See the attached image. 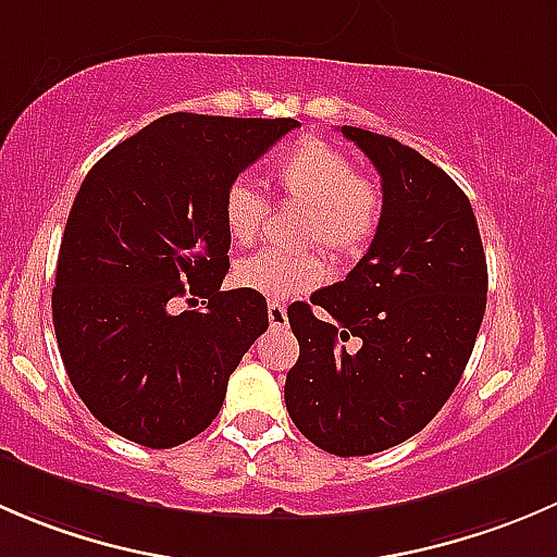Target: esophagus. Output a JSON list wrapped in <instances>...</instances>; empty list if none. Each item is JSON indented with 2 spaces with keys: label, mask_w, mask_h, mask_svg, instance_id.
Segmentation results:
<instances>
[{
  "label": "esophagus",
  "mask_w": 557,
  "mask_h": 557,
  "mask_svg": "<svg viewBox=\"0 0 557 557\" xmlns=\"http://www.w3.org/2000/svg\"><path fill=\"white\" fill-rule=\"evenodd\" d=\"M267 312H269V323L277 325V329H280V325L288 323V307L280 305V301H269Z\"/></svg>",
  "instance_id": "esophagus-1"
}]
</instances>
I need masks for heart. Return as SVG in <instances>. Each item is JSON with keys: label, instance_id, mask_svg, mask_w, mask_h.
Returning a JSON list of instances; mask_svg holds the SVG:
<instances>
[{"label": "heart", "instance_id": "obj_1", "mask_svg": "<svg viewBox=\"0 0 557 557\" xmlns=\"http://www.w3.org/2000/svg\"><path fill=\"white\" fill-rule=\"evenodd\" d=\"M274 183L288 201L307 207L301 243L323 245L336 258H358L383 223L385 196L372 174L356 172L345 150L320 137H301L274 161ZM223 226L237 245H252L269 215V201L247 180L223 190ZM318 252L267 250L234 267V283L269 301H288L323 283Z\"/></svg>", "mask_w": 557, "mask_h": 557}]
</instances>
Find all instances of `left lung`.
Listing matches in <instances>:
<instances>
[{
	"label": "left lung",
	"instance_id": "obj_1",
	"mask_svg": "<svg viewBox=\"0 0 557 557\" xmlns=\"http://www.w3.org/2000/svg\"><path fill=\"white\" fill-rule=\"evenodd\" d=\"M342 134L377 166L383 223L342 283L288 307L299 361L285 407L312 445L350 458L401 445L445 407L485 314L487 263L450 174L393 137Z\"/></svg>",
	"mask_w": 557,
	"mask_h": 557
}]
</instances>
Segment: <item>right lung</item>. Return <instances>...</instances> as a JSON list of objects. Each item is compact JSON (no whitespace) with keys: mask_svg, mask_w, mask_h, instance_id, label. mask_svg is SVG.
<instances>
[{"mask_svg":"<svg viewBox=\"0 0 557 557\" xmlns=\"http://www.w3.org/2000/svg\"><path fill=\"white\" fill-rule=\"evenodd\" d=\"M296 126L172 112L83 180L55 263L53 329L77 396L123 440L166 450L201 434L269 329L263 296L221 290L232 247L221 205ZM185 295L202 310L180 313Z\"/></svg>","mask_w":557,"mask_h":557,"instance_id":"obj_1","label":"right lung"}]
</instances>
